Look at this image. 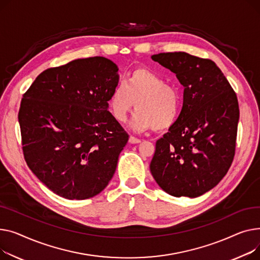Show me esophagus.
Masks as SVG:
<instances>
[{
	"label": "esophagus",
	"mask_w": 260,
	"mask_h": 260,
	"mask_svg": "<svg viewBox=\"0 0 260 260\" xmlns=\"http://www.w3.org/2000/svg\"><path fill=\"white\" fill-rule=\"evenodd\" d=\"M129 143L130 144H139V143H141V140L136 139V137H134V136H130L129 137Z\"/></svg>",
	"instance_id": "34e87169"
}]
</instances>
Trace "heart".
Masks as SVG:
<instances>
[{
    "label": "heart",
    "instance_id": "heart-1",
    "mask_svg": "<svg viewBox=\"0 0 260 260\" xmlns=\"http://www.w3.org/2000/svg\"><path fill=\"white\" fill-rule=\"evenodd\" d=\"M135 106L136 113L131 120L135 131L170 128L178 116L179 96L177 90L166 84L157 73L146 68H136L127 79L112 89L109 108L120 123L127 119Z\"/></svg>",
    "mask_w": 260,
    "mask_h": 260
}]
</instances>
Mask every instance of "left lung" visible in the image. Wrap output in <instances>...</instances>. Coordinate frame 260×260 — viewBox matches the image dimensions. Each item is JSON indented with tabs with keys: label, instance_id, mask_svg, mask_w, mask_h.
Wrapping results in <instances>:
<instances>
[{
	"label": "left lung",
	"instance_id": "obj_1",
	"mask_svg": "<svg viewBox=\"0 0 260 260\" xmlns=\"http://www.w3.org/2000/svg\"><path fill=\"white\" fill-rule=\"evenodd\" d=\"M151 58L175 73L184 86L181 111L156 142L151 174L172 196H201L218 184L233 161L237 96L211 59L186 52L158 53Z\"/></svg>",
	"mask_w": 260,
	"mask_h": 260
}]
</instances>
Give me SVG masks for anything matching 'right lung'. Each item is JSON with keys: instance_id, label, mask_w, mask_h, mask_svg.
<instances>
[{"instance_id": "obj_1", "label": "right lung", "mask_w": 260, "mask_h": 260, "mask_svg": "<svg viewBox=\"0 0 260 260\" xmlns=\"http://www.w3.org/2000/svg\"><path fill=\"white\" fill-rule=\"evenodd\" d=\"M117 71L103 56L73 59L43 71L23 95L19 123L25 160L60 197H93L115 173L129 140L108 111Z\"/></svg>"}]
</instances>
